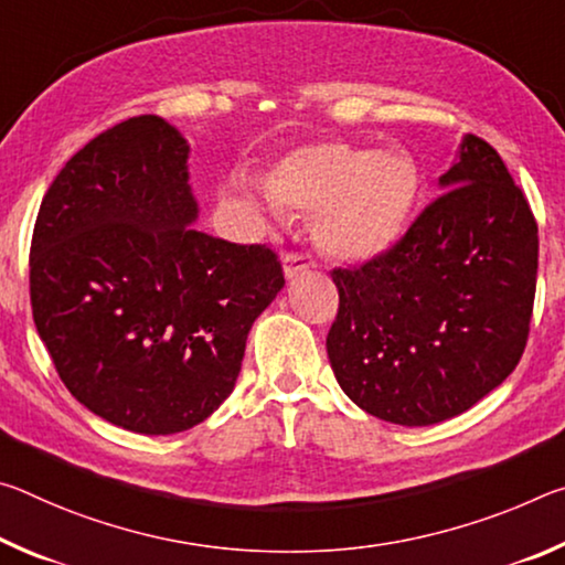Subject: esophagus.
I'll return each instance as SVG.
<instances>
[{
	"label": "esophagus",
	"instance_id": "esophagus-1",
	"mask_svg": "<svg viewBox=\"0 0 565 565\" xmlns=\"http://www.w3.org/2000/svg\"><path fill=\"white\" fill-rule=\"evenodd\" d=\"M311 269H317V262H313L311 256H303V254H286L284 256V276L289 281H294L296 276L309 274Z\"/></svg>",
	"mask_w": 565,
	"mask_h": 565
}]
</instances>
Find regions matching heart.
I'll return each mask as SVG.
<instances>
[{
  "mask_svg": "<svg viewBox=\"0 0 565 565\" xmlns=\"http://www.w3.org/2000/svg\"><path fill=\"white\" fill-rule=\"evenodd\" d=\"M420 191V171L404 149L366 151L321 141L291 151L266 177L274 204L313 212V236L339 262H369L404 234ZM274 204L266 218H279Z\"/></svg>",
  "mask_w": 565,
  "mask_h": 565,
  "instance_id": "b5f03b06",
  "label": "heart"
}]
</instances>
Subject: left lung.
Masks as SVG:
<instances>
[{"label": "left lung", "instance_id": "left-lung-1", "mask_svg": "<svg viewBox=\"0 0 565 565\" xmlns=\"http://www.w3.org/2000/svg\"><path fill=\"white\" fill-rule=\"evenodd\" d=\"M438 186L396 246L331 274L333 376L398 426L454 418L501 386L533 313L539 226L499 151L466 134Z\"/></svg>", "mask_w": 565, "mask_h": 565}]
</instances>
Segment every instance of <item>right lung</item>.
Listing matches in <instances>:
<instances>
[{"instance_id": "obj_1", "label": "right lung", "mask_w": 565, "mask_h": 565, "mask_svg": "<svg viewBox=\"0 0 565 565\" xmlns=\"http://www.w3.org/2000/svg\"><path fill=\"white\" fill-rule=\"evenodd\" d=\"M189 141L154 114L76 151L34 224L36 331L64 386L134 434L202 424L234 391L252 323L284 289L262 244L196 232Z\"/></svg>"}]
</instances>
